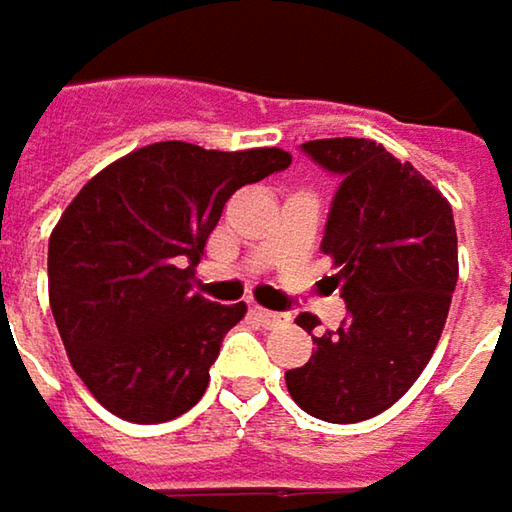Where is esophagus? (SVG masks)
<instances>
[{"label":"esophagus","instance_id":"obj_1","mask_svg":"<svg viewBox=\"0 0 512 512\" xmlns=\"http://www.w3.org/2000/svg\"><path fill=\"white\" fill-rule=\"evenodd\" d=\"M250 312H253V318H256L262 327H277V324H283V321H286V315H283V312H271V309H262V306H253Z\"/></svg>","mask_w":512,"mask_h":512}]
</instances>
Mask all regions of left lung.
Masks as SVG:
<instances>
[{"label":"left lung","instance_id":"left-lung-1","mask_svg":"<svg viewBox=\"0 0 512 512\" xmlns=\"http://www.w3.org/2000/svg\"><path fill=\"white\" fill-rule=\"evenodd\" d=\"M300 153L339 176L321 250L339 265L348 318L312 336V359L286 371V386L309 416L356 424L389 410L433 356L457 286V226L416 167L374 141L324 138ZM297 324L312 333L318 318Z\"/></svg>","mask_w":512,"mask_h":512}]
</instances>
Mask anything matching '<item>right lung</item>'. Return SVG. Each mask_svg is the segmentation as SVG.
Returning <instances> with one entry per match:
<instances>
[{
	"label": "right lung",
	"instance_id": "add662e5",
	"mask_svg": "<svg viewBox=\"0 0 512 512\" xmlns=\"http://www.w3.org/2000/svg\"><path fill=\"white\" fill-rule=\"evenodd\" d=\"M291 164L283 150L221 153L161 141L108 164L49 238V306L67 356L117 418L188 413L247 306L194 294L226 200Z\"/></svg>",
	"mask_w": 512,
	"mask_h": 512
}]
</instances>
